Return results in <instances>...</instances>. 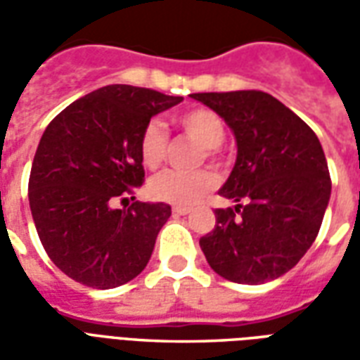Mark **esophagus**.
Listing matches in <instances>:
<instances>
[{
	"instance_id": "1",
	"label": "esophagus",
	"mask_w": 360,
	"mask_h": 360,
	"mask_svg": "<svg viewBox=\"0 0 360 360\" xmlns=\"http://www.w3.org/2000/svg\"><path fill=\"white\" fill-rule=\"evenodd\" d=\"M188 212H191V208H187V206H175V208H173V214H175V216H187Z\"/></svg>"
}]
</instances>
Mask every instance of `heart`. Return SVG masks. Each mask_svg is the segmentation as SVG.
I'll return each instance as SVG.
<instances>
[{
	"label": "heart",
	"instance_id": "obj_1",
	"mask_svg": "<svg viewBox=\"0 0 360 360\" xmlns=\"http://www.w3.org/2000/svg\"><path fill=\"white\" fill-rule=\"evenodd\" d=\"M177 125L187 134L191 141L202 146L200 160H210L219 164V146L226 141V125L216 111L208 108H193L177 115ZM169 146V134L160 121H148L141 133L139 154L142 164L148 169H158L164 164ZM216 187V175L210 169H196V172H175L167 169L150 181V195L160 202L167 204H188L198 202L202 196Z\"/></svg>",
	"mask_w": 360,
	"mask_h": 360
}]
</instances>
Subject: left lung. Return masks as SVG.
<instances>
[{"label":"left lung","mask_w":360,"mask_h":360,"mask_svg":"<svg viewBox=\"0 0 360 360\" xmlns=\"http://www.w3.org/2000/svg\"><path fill=\"white\" fill-rule=\"evenodd\" d=\"M226 119L237 162L219 195L216 226L200 237L208 264L235 283H264L293 268L316 239L332 179L314 131L260 90L191 94Z\"/></svg>","instance_id":"obj_1"}]
</instances>
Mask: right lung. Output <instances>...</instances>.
<instances>
[{
	"label": "right lung",
	"instance_id": "right-lung-1",
	"mask_svg": "<svg viewBox=\"0 0 360 360\" xmlns=\"http://www.w3.org/2000/svg\"><path fill=\"white\" fill-rule=\"evenodd\" d=\"M181 100L111 84L79 98L46 127L30 169L28 202L42 247L65 276L111 289L146 268L172 206L129 204L127 195L144 183L142 129ZM117 202L126 206L117 209Z\"/></svg>",
	"mask_w": 360,
	"mask_h": 360
}]
</instances>
